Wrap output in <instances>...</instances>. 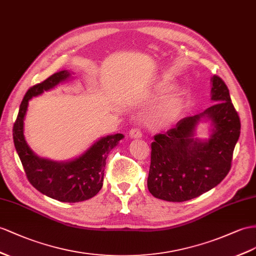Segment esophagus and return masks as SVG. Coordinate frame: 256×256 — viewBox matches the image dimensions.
Masks as SVG:
<instances>
[{"label":"esophagus","instance_id":"1","mask_svg":"<svg viewBox=\"0 0 256 256\" xmlns=\"http://www.w3.org/2000/svg\"><path fill=\"white\" fill-rule=\"evenodd\" d=\"M142 136L140 128H132L130 130V138H140Z\"/></svg>","mask_w":256,"mask_h":256}]
</instances>
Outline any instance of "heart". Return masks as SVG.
<instances>
[{
	"label": "heart",
	"mask_w": 256,
	"mask_h": 256,
	"mask_svg": "<svg viewBox=\"0 0 256 256\" xmlns=\"http://www.w3.org/2000/svg\"><path fill=\"white\" fill-rule=\"evenodd\" d=\"M166 85H160L159 92H166ZM184 98L178 94L168 96L150 116V124L154 128H168L178 121L184 109Z\"/></svg>",
	"instance_id": "1"
}]
</instances>
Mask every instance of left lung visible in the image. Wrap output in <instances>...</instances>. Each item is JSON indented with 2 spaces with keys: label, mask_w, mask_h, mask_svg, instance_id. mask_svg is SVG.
<instances>
[{
  "label": "left lung",
  "mask_w": 256,
  "mask_h": 256,
  "mask_svg": "<svg viewBox=\"0 0 256 256\" xmlns=\"http://www.w3.org/2000/svg\"><path fill=\"white\" fill-rule=\"evenodd\" d=\"M211 82L213 106L180 120L166 134L154 136L147 186L156 198L171 202L196 198L218 186L232 168L240 119L225 82L218 76ZM202 120H211L212 126L206 141L194 136Z\"/></svg>",
  "instance_id": "left-lung-1"
}]
</instances>
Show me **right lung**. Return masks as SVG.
<instances>
[{
	"mask_svg": "<svg viewBox=\"0 0 256 256\" xmlns=\"http://www.w3.org/2000/svg\"><path fill=\"white\" fill-rule=\"evenodd\" d=\"M67 70L56 72L46 80L34 85L26 93L12 128V138L30 184L43 194L62 202H80L93 198L102 187L108 154L123 138V134L108 135L95 142L78 158L56 162L38 156L24 140V121L32 97L68 80Z\"/></svg>",
	"mask_w": 256,
	"mask_h": 256,
	"instance_id": "right-lung-1",
	"label": "right lung"
}]
</instances>
